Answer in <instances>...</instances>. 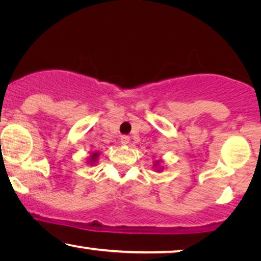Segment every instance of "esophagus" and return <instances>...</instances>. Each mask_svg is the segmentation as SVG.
I'll list each match as a JSON object with an SVG mask.
<instances>
[{
    "mask_svg": "<svg viewBox=\"0 0 261 261\" xmlns=\"http://www.w3.org/2000/svg\"><path fill=\"white\" fill-rule=\"evenodd\" d=\"M120 143H122L123 145H127V144L130 143V137H129V136H126V135L122 136V137H120Z\"/></svg>",
    "mask_w": 261,
    "mask_h": 261,
    "instance_id": "34e87169",
    "label": "esophagus"
}]
</instances>
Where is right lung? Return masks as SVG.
<instances>
[{
	"label": "right lung",
	"instance_id": "1",
	"mask_svg": "<svg viewBox=\"0 0 261 261\" xmlns=\"http://www.w3.org/2000/svg\"><path fill=\"white\" fill-rule=\"evenodd\" d=\"M97 155H98V153H97V152L92 153V155H91V159H92V161H91V162H95V161H96V159H97Z\"/></svg>",
	"mask_w": 261,
	"mask_h": 261
}]
</instances>
